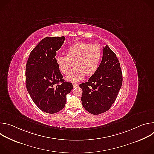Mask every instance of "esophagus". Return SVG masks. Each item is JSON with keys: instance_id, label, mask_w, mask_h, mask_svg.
Segmentation results:
<instances>
[{"instance_id": "esophagus-1", "label": "esophagus", "mask_w": 154, "mask_h": 154, "mask_svg": "<svg viewBox=\"0 0 154 154\" xmlns=\"http://www.w3.org/2000/svg\"><path fill=\"white\" fill-rule=\"evenodd\" d=\"M79 85V84H73V87L74 88H77V87H78Z\"/></svg>"}]
</instances>
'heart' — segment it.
Returning a JSON list of instances; mask_svg holds the SVG:
<instances>
[{"instance_id": "heart-1", "label": "heart", "mask_w": 154, "mask_h": 154, "mask_svg": "<svg viewBox=\"0 0 154 154\" xmlns=\"http://www.w3.org/2000/svg\"><path fill=\"white\" fill-rule=\"evenodd\" d=\"M66 56L57 54L55 63L60 71L67 74L72 66L75 68L67 75V81L75 83L83 80L85 75L91 76L98 70L103 56L102 48L98 44L79 42L73 44L66 50Z\"/></svg>"}]
</instances>
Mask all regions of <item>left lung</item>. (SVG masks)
I'll return each mask as SVG.
<instances>
[{"mask_svg": "<svg viewBox=\"0 0 154 154\" xmlns=\"http://www.w3.org/2000/svg\"><path fill=\"white\" fill-rule=\"evenodd\" d=\"M122 83L119 60L106 45L103 48L102 60L97 72L87 82L79 85L83 91V106L87 112L96 115L108 111L116 99Z\"/></svg>", "mask_w": 154, "mask_h": 154, "instance_id": "8db88e82", "label": "left lung"}]
</instances>
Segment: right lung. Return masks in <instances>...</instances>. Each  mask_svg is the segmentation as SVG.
Returning a JSON list of instances; mask_svg holds the SVG:
<instances>
[{
  "label": "right lung",
  "mask_w": 154,
  "mask_h": 154,
  "mask_svg": "<svg viewBox=\"0 0 154 154\" xmlns=\"http://www.w3.org/2000/svg\"><path fill=\"white\" fill-rule=\"evenodd\" d=\"M64 36L46 37L32 51L26 68L27 90L36 106L54 114L64 107L72 84L64 82L55 57L64 42Z\"/></svg>",
  "instance_id": "obj_1"
}]
</instances>
